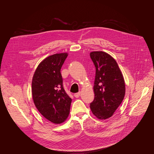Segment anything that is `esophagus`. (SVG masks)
<instances>
[{
    "mask_svg": "<svg viewBox=\"0 0 154 154\" xmlns=\"http://www.w3.org/2000/svg\"><path fill=\"white\" fill-rule=\"evenodd\" d=\"M80 92H78V93L74 94V97L77 98V97H79L80 96Z\"/></svg>",
    "mask_w": 154,
    "mask_h": 154,
    "instance_id": "obj_1",
    "label": "esophagus"
}]
</instances>
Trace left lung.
<instances>
[{
    "mask_svg": "<svg viewBox=\"0 0 154 154\" xmlns=\"http://www.w3.org/2000/svg\"><path fill=\"white\" fill-rule=\"evenodd\" d=\"M90 57L96 67L94 99L90 108L98 119H106L113 115L124 99V77L116 60L107 53L93 52Z\"/></svg>",
    "mask_w": 154,
    "mask_h": 154,
    "instance_id": "1",
    "label": "left lung"
}]
</instances>
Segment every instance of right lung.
I'll use <instances>...</instances> for the list:
<instances>
[{
	"instance_id": "obj_1",
	"label": "right lung",
	"mask_w": 154,
	"mask_h": 154,
	"mask_svg": "<svg viewBox=\"0 0 154 154\" xmlns=\"http://www.w3.org/2000/svg\"><path fill=\"white\" fill-rule=\"evenodd\" d=\"M67 53L56 54L45 58L36 68L32 79L34 103L39 113L54 124L67 119L71 98L66 93L60 72Z\"/></svg>"
}]
</instances>
